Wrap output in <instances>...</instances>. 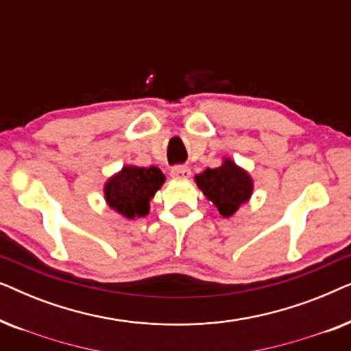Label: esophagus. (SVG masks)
Instances as JSON below:
<instances>
[{"instance_id":"34e87169","label":"esophagus","mask_w":351,"mask_h":351,"mask_svg":"<svg viewBox=\"0 0 351 351\" xmlns=\"http://www.w3.org/2000/svg\"><path fill=\"white\" fill-rule=\"evenodd\" d=\"M171 176L174 179H189L191 176V171L186 166H174L171 169Z\"/></svg>"}]
</instances>
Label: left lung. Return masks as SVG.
<instances>
[{
    "label": "left lung",
    "instance_id": "left-lung-1",
    "mask_svg": "<svg viewBox=\"0 0 351 351\" xmlns=\"http://www.w3.org/2000/svg\"><path fill=\"white\" fill-rule=\"evenodd\" d=\"M195 180L206 198L213 201L223 217H232L239 206L247 203L254 190L251 176L243 167L234 165L230 158H225L222 166L215 169L208 167L204 172L195 176Z\"/></svg>",
    "mask_w": 351,
    "mask_h": 351
}]
</instances>
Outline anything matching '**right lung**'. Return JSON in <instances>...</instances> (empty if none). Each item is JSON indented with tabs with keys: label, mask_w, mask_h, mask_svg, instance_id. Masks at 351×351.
Returning a JSON list of instances; mask_svg holds the SVG:
<instances>
[{
	"label": "right lung",
	"mask_w": 351,
	"mask_h": 351,
	"mask_svg": "<svg viewBox=\"0 0 351 351\" xmlns=\"http://www.w3.org/2000/svg\"><path fill=\"white\" fill-rule=\"evenodd\" d=\"M165 180V174L155 166H124L105 184V201L123 217H143L150 210V201Z\"/></svg>",
	"instance_id": "add662e5"
}]
</instances>
